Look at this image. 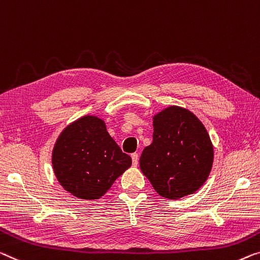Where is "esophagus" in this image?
I'll return each instance as SVG.
<instances>
[{
  "mask_svg": "<svg viewBox=\"0 0 260 260\" xmlns=\"http://www.w3.org/2000/svg\"><path fill=\"white\" fill-rule=\"evenodd\" d=\"M132 161H133V166H134V167H137L138 164H139V155H138L137 153L132 154Z\"/></svg>",
  "mask_w": 260,
  "mask_h": 260,
  "instance_id": "34e87169",
  "label": "esophagus"
}]
</instances>
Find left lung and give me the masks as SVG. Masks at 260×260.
Listing matches in <instances>:
<instances>
[{"instance_id":"obj_1","label":"left lung","mask_w":260,"mask_h":260,"mask_svg":"<svg viewBox=\"0 0 260 260\" xmlns=\"http://www.w3.org/2000/svg\"><path fill=\"white\" fill-rule=\"evenodd\" d=\"M153 142L140 157V169L158 195L179 200L196 192L208 180L214 146L202 121L181 106L153 117Z\"/></svg>"}]
</instances>
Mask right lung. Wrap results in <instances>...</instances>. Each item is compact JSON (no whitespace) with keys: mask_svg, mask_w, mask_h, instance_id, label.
<instances>
[{"mask_svg":"<svg viewBox=\"0 0 260 260\" xmlns=\"http://www.w3.org/2000/svg\"><path fill=\"white\" fill-rule=\"evenodd\" d=\"M132 166L96 115L69 123L52 149V168L59 184L77 199L94 201L105 195Z\"/></svg>","mask_w":260,"mask_h":260,"instance_id":"obj_1","label":"right lung"}]
</instances>
